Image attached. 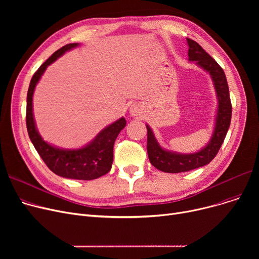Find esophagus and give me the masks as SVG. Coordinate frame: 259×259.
<instances>
[{"label": "esophagus", "instance_id": "esophagus-1", "mask_svg": "<svg viewBox=\"0 0 259 259\" xmlns=\"http://www.w3.org/2000/svg\"><path fill=\"white\" fill-rule=\"evenodd\" d=\"M129 112H130V114L132 116H138V115H140L143 112V108L140 105H132Z\"/></svg>", "mask_w": 259, "mask_h": 259}]
</instances>
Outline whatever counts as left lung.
Listing matches in <instances>:
<instances>
[{
	"label": "left lung",
	"instance_id": "1",
	"mask_svg": "<svg viewBox=\"0 0 259 259\" xmlns=\"http://www.w3.org/2000/svg\"><path fill=\"white\" fill-rule=\"evenodd\" d=\"M187 45L189 47V61L195 62L198 67L211 76L216 92L217 110L212 137L209 143L200 150L193 153H179L162 148L157 142L150 126L146 124L149 160L156 169L167 173L187 172L208 165L216 156L225 141L232 115L229 87L223 68L195 40L187 38Z\"/></svg>",
	"mask_w": 259,
	"mask_h": 259
}]
</instances>
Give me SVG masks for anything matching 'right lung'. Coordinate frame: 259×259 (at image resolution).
Here are the masks:
<instances>
[{"mask_svg":"<svg viewBox=\"0 0 259 259\" xmlns=\"http://www.w3.org/2000/svg\"><path fill=\"white\" fill-rule=\"evenodd\" d=\"M78 43L67 44L44 63L33 74L27 93L26 125L29 139L35 150L47 167L65 179L91 181L99 179L111 170L113 162V145L119 132L125 128L126 119L120 117L104 128L90 143L78 149H64L51 145L43 140L38 133L33 116L32 98L36 84L47 67L56 62L67 51L78 47Z\"/></svg>","mask_w":259,"mask_h":259,"instance_id":"obj_1","label":"right lung"}]
</instances>
